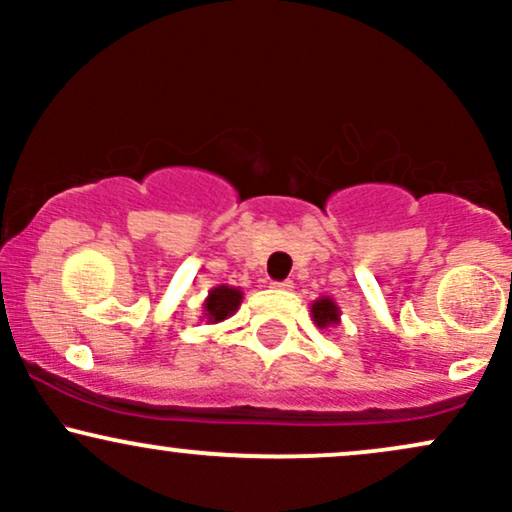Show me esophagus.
I'll list each match as a JSON object with an SVG mask.
<instances>
[{"label": "esophagus", "mask_w": 512, "mask_h": 512, "mask_svg": "<svg viewBox=\"0 0 512 512\" xmlns=\"http://www.w3.org/2000/svg\"><path fill=\"white\" fill-rule=\"evenodd\" d=\"M272 289H279V291H291L293 289V284L289 279L286 281H272Z\"/></svg>", "instance_id": "esophagus-1"}]
</instances>
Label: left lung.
<instances>
[{
    "label": "left lung",
    "instance_id": "obj_1",
    "mask_svg": "<svg viewBox=\"0 0 512 512\" xmlns=\"http://www.w3.org/2000/svg\"><path fill=\"white\" fill-rule=\"evenodd\" d=\"M310 313H313V322L320 330H327V327H337L342 322V310L334 303V298L322 296L313 301L310 305Z\"/></svg>",
    "mask_w": 512,
    "mask_h": 512
}]
</instances>
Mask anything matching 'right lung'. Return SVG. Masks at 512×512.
<instances>
[{"mask_svg":"<svg viewBox=\"0 0 512 512\" xmlns=\"http://www.w3.org/2000/svg\"><path fill=\"white\" fill-rule=\"evenodd\" d=\"M243 303V291L236 286L219 284L209 291V296L204 298V313L202 320H207L209 325H219V322L231 317L238 310V305Z\"/></svg>","mask_w":512,"mask_h":512,"instance_id":"right-lung-1","label":"right lung"}]
</instances>
